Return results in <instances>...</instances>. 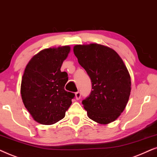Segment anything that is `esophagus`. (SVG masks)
<instances>
[{"instance_id": "obj_1", "label": "esophagus", "mask_w": 157, "mask_h": 157, "mask_svg": "<svg viewBox=\"0 0 157 157\" xmlns=\"http://www.w3.org/2000/svg\"><path fill=\"white\" fill-rule=\"evenodd\" d=\"M75 97H76V99L77 100H80L81 98V93L80 91L77 92L76 93H75Z\"/></svg>"}]
</instances>
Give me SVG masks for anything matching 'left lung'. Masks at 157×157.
I'll return each instance as SVG.
<instances>
[{
    "mask_svg": "<svg viewBox=\"0 0 157 157\" xmlns=\"http://www.w3.org/2000/svg\"><path fill=\"white\" fill-rule=\"evenodd\" d=\"M73 51L91 80L92 90L82 101L87 116L98 124H109L120 116L128 101V71L120 56L109 47L91 44L76 45Z\"/></svg>",
    "mask_w": 157,
    "mask_h": 157,
    "instance_id": "obj_1",
    "label": "left lung"
}]
</instances>
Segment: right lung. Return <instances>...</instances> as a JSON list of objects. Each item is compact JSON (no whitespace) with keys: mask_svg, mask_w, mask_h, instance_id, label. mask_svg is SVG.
<instances>
[{"mask_svg":"<svg viewBox=\"0 0 157 157\" xmlns=\"http://www.w3.org/2000/svg\"><path fill=\"white\" fill-rule=\"evenodd\" d=\"M70 47L46 49L33 57L26 67L21 94L25 107L36 122L51 125L62 119L75 93L64 90L68 80L62 64Z\"/></svg>","mask_w":157,"mask_h":157,"instance_id":"obj_1","label":"right lung"}]
</instances>
